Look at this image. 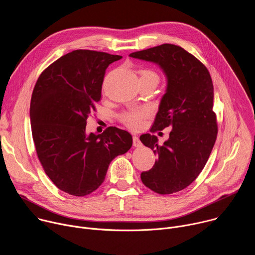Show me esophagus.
Returning a JSON list of instances; mask_svg holds the SVG:
<instances>
[{
    "instance_id": "34e87169",
    "label": "esophagus",
    "mask_w": 255,
    "mask_h": 255,
    "mask_svg": "<svg viewBox=\"0 0 255 255\" xmlns=\"http://www.w3.org/2000/svg\"><path fill=\"white\" fill-rule=\"evenodd\" d=\"M133 146L134 147L141 146V141H140L138 136H133Z\"/></svg>"
}]
</instances>
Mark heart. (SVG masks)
I'll return each mask as SVG.
<instances>
[{
  "label": "heart",
  "mask_w": 255,
  "mask_h": 255,
  "mask_svg": "<svg viewBox=\"0 0 255 255\" xmlns=\"http://www.w3.org/2000/svg\"><path fill=\"white\" fill-rule=\"evenodd\" d=\"M140 80H153L158 83V76L153 70L150 69H142L140 71ZM149 115L148 109H134L121 116L122 122L129 127L130 129L137 130L143 126L144 119Z\"/></svg>",
  "instance_id": "heart-1"
}]
</instances>
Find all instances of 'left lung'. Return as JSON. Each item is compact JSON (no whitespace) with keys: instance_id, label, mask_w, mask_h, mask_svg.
I'll return each mask as SVG.
<instances>
[{"instance_id":"obj_1","label":"left lung","mask_w":255,"mask_h":255,"mask_svg":"<svg viewBox=\"0 0 255 255\" xmlns=\"http://www.w3.org/2000/svg\"><path fill=\"white\" fill-rule=\"evenodd\" d=\"M153 62L166 78L165 94L160 100L152 131L171 127L162 145L149 133L141 142L153 150V167L141 173L142 183L160 195L184 190L206 165L217 138L213 111L214 87L207 67L184 48L162 44L129 54Z\"/></svg>"}]
</instances>
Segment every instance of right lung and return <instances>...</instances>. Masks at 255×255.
Returning a JSON list of instances; mask_svg holds the SVG:
<instances>
[{"mask_svg":"<svg viewBox=\"0 0 255 255\" xmlns=\"http://www.w3.org/2000/svg\"><path fill=\"white\" fill-rule=\"evenodd\" d=\"M120 55L79 49L40 75L30 104L36 152L45 173L61 191L77 197L96 191L111 161L132 146L129 132L108 127L86 132L87 119L101 100L106 68Z\"/></svg>","mask_w":255,"mask_h":255,"instance_id":"right-lung-1","label":"right lung"}]
</instances>
